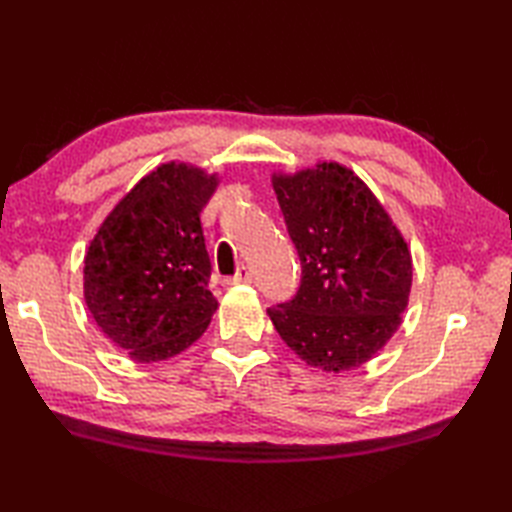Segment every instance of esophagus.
Returning a JSON list of instances; mask_svg holds the SVG:
<instances>
[{"label": "esophagus", "mask_w": 512, "mask_h": 512, "mask_svg": "<svg viewBox=\"0 0 512 512\" xmlns=\"http://www.w3.org/2000/svg\"><path fill=\"white\" fill-rule=\"evenodd\" d=\"M252 271H249V267H238V271H236V274L232 276V278H227L225 282H227V285H249V282H252Z\"/></svg>", "instance_id": "obj_1"}]
</instances>
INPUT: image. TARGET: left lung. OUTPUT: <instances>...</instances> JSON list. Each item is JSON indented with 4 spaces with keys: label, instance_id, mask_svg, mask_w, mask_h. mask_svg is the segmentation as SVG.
I'll use <instances>...</instances> for the list:
<instances>
[{
    "label": "left lung",
    "instance_id": "left-lung-1",
    "mask_svg": "<svg viewBox=\"0 0 512 512\" xmlns=\"http://www.w3.org/2000/svg\"><path fill=\"white\" fill-rule=\"evenodd\" d=\"M274 190L302 280L289 302L267 309L271 322L309 366L359 368L401 324L410 249L370 188L342 164L274 175Z\"/></svg>",
    "mask_w": 512,
    "mask_h": 512
}]
</instances>
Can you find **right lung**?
Segmentation results:
<instances>
[{
    "label": "right lung",
    "instance_id": "1",
    "mask_svg": "<svg viewBox=\"0 0 512 512\" xmlns=\"http://www.w3.org/2000/svg\"><path fill=\"white\" fill-rule=\"evenodd\" d=\"M217 184V175L197 166H157L124 195L89 243L87 309L135 361L179 355L217 311L199 219Z\"/></svg>",
    "mask_w": 512,
    "mask_h": 512
}]
</instances>
